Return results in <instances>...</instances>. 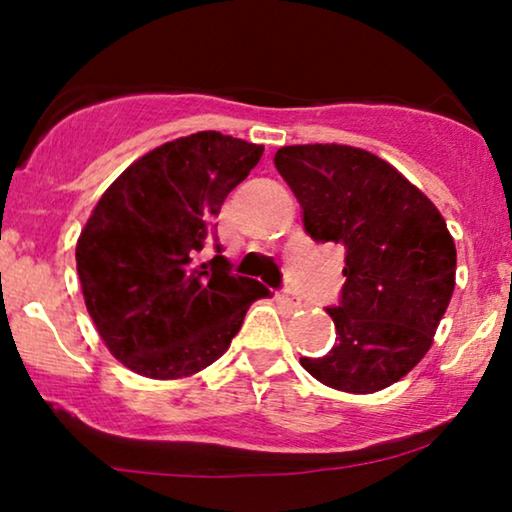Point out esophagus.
Here are the masks:
<instances>
[{
  "label": "esophagus",
  "instance_id": "34e87169",
  "mask_svg": "<svg viewBox=\"0 0 512 512\" xmlns=\"http://www.w3.org/2000/svg\"><path fill=\"white\" fill-rule=\"evenodd\" d=\"M277 299H280L282 304H287L289 308H301V301L296 299L294 294H289V292H282V294H277Z\"/></svg>",
  "mask_w": 512,
  "mask_h": 512
}]
</instances>
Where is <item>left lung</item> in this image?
<instances>
[{"mask_svg": "<svg viewBox=\"0 0 512 512\" xmlns=\"http://www.w3.org/2000/svg\"><path fill=\"white\" fill-rule=\"evenodd\" d=\"M275 168L304 208L315 242L344 246L339 306L327 308L330 353L301 358L327 387L372 394L430 351L456 287V244L432 204L391 163L346 144H294Z\"/></svg>", "mask_w": 512, "mask_h": 512, "instance_id": "obj_1", "label": "left lung"}]
</instances>
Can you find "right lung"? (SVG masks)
Here are the masks:
<instances>
[{
	"mask_svg": "<svg viewBox=\"0 0 512 512\" xmlns=\"http://www.w3.org/2000/svg\"><path fill=\"white\" fill-rule=\"evenodd\" d=\"M263 147L204 130L151 149L111 182L82 227L75 263L106 349L151 380L216 363L256 299L270 292L216 256L213 218Z\"/></svg>",
	"mask_w": 512,
	"mask_h": 512,
	"instance_id": "obj_1",
	"label": "right lung"
}]
</instances>
